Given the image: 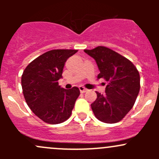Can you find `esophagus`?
I'll return each mask as SVG.
<instances>
[{
  "instance_id": "34e87169",
  "label": "esophagus",
  "mask_w": 159,
  "mask_h": 159,
  "mask_svg": "<svg viewBox=\"0 0 159 159\" xmlns=\"http://www.w3.org/2000/svg\"><path fill=\"white\" fill-rule=\"evenodd\" d=\"M79 90L80 91H81V93H84V92H87L89 90L87 89H85L84 87H83V86H79Z\"/></svg>"
}]
</instances>
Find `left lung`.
Wrapping results in <instances>:
<instances>
[{"label": "left lung", "mask_w": 159, "mask_h": 159, "mask_svg": "<svg viewBox=\"0 0 159 159\" xmlns=\"http://www.w3.org/2000/svg\"><path fill=\"white\" fill-rule=\"evenodd\" d=\"M84 51L95 60L100 70L98 78L108 82L105 94L96 91L97 98L91 105V109L102 122H118L132 108L138 97L139 70L129 59L108 48L98 46Z\"/></svg>", "instance_id": "obj_1"}]
</instances>
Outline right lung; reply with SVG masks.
Segmentation results:
<instances>
[{
  "mask_svg": "<svg viewBox=\"0 0 159 159\" xmlns=\"http://www.w3.org/2000/svg\"><path fill=\"white\" fill-rule=\"evenodd\" d=\"M78 50H51L26 67L21 76L24 97L30 110L44 122L60 124L70 118L80 94L78 88L58 85L65 64Z\"/></svg>",
  "mask_w": 159,
  "mask_h": 159,
  "instance_id": "1",
  "label": "right lung"
}]
</instances>
